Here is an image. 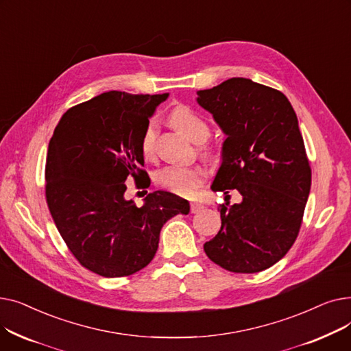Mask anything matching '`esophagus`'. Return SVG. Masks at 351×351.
Wrapping results in <instances>:
<instances>
[{"label": "esophagus", "instance_id": "obj_1", "mask_svg": "<svg viewBox=\"0 0 351 351\" xmlns=\"http://www.w3.org/2000/svg\"><path fill=\"white\" fill-rule=\"evenodd\" d=\"M202 208H204V206L196 204V202H192V204H191V212H192V213H197Z\"/></svg>", "mask_w": 351, "mask_h": 351}]
</instances>
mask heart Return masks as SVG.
Here are the masks:
<instances>
[{"label": "heart", "instance_id": "obj_1", "mask_svg": "<svg viewBox=\"0 0 351 351\" xmlns=\"http://www.w3.org/2000/svg\"><path fill=\"white\" fill-rule=\"evenodd\" d=\"M169 123L179 132L186 135L191 141L200 143L208 139L210 129L208 122L188 105H176L168 115ZM158 136V126L155 121L146 123L141 138V151L145 158H151L155 154ZM202 155L206 158L213 156V149L205 146ZM156 185L179 196H192L195 191L204 183L205 171L199 165H166L158 169L154 175Z\"/></svg>", "mask_w": 351, "mask_h": 351}]
</instances>
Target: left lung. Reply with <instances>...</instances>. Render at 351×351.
I'll use <instances>...</instances> for the list:
<instances>
[{"label":"left lung","mask_w":351,"mask_h":351,"mask_svg":"<svg viewBox=\"0 0 351 351\" xmlns=\"http://www.w3.org/2000/svg\"><path fill=\"white\" fill-rule=\"evenodd\" d=\"M197 95L228 136L212 191L242 196L241 204L219 206L222 228L204 249L229 271H262L296 242L310 193L311 168L296 112L280 90L246 78Z\"/></svg>","instance_id":"1"}]
</instances>
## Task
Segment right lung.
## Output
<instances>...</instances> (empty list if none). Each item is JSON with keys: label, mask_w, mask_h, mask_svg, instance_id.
<instances>
[{"label": "right lung", "mask_w": 351, "mask_h": 351, "mask_svg": "<svg viewBox=\"0 0 351 351\" xmlns=\"http://www.w3.org/2000/svg\"><path fill=\"white\" fill-rule=\"evenodd\" d=\"M168 98L109 90L69 108L55 128L45 165V197L69 252L104 278L131 276L151 263L162 226L189 202L156 191L138 208L125 180L149 188L141 138L155 108Z\"/></svg>", "instance_id": "right-lung-1"}]
</instances>
